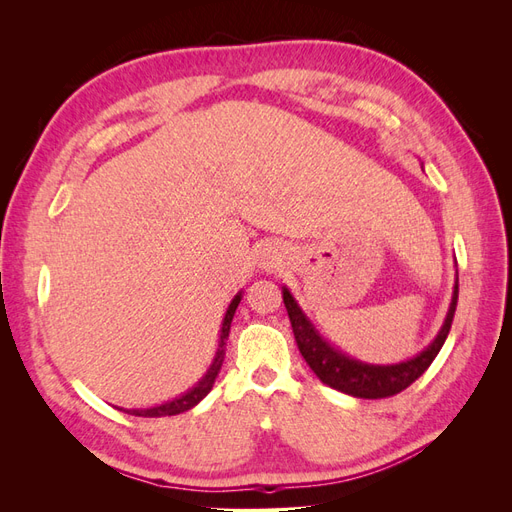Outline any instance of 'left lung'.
Returning <instances> with one entry per match:
<instances>
[{
    "label": "left lung",
    "mask_w": 512,
    "mask_h": 512,
    "mask_svg": "<svg viewBox=\"0 0 512 512\" xmlns=\"http://www.w3.org/2000/svg\"><path fill=\"white\" fill-rule=\"evenodd\" d=\"M282 297L299 352L303 354L307 365L312 367L314 374L335 391H342L346 395L361 399H380L408 389L416 378H421L425 374V369L438 356L440 348L446 342L448 331H451L453 316L457 309L459 273H455L451 305H448L446 318L438 335L433 337V342L416 356H412V359L393 365H371L359 359H352V356L344 354L320 335V331L314 327V322L307 318V314L303 312L301 305L292 297V292L286 286H282Z\"/></svg>",
    "instance_id": "obj_1"
}]
</instances>
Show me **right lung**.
<instances>
[{
    "mask_svg": "<svg viewBox=\"0 0 512 512\" xmlns=\"http://www.w3.org/2000/svg\"><path fill=\"white\" fill-rule=\"evenodd\" d=\"M241 297H243V290H239L235 294V299L230 301L226 314H224V320H222V329H220V342H218V350H215V356L213 361L209 365V369L203 374V378H200L192 389L185 391L183 395L179 397H173L164 401V404L160 406H151V408H132V410H126V408H119L123 412L128 414H134V416H175V414H181V412H188L190 408L198 406L200 401H203L209 391L213 389V382L215 378H218L220 374V367L224 363V354H226V339H228V333H230V322H232V316H235L237 307L241 303Z\"/></svg>",
    "mask_w": 512,
    "mask_h": 512,
    "instance_id": "add662e5",
    "label": "right lung"
}]
</instances>
